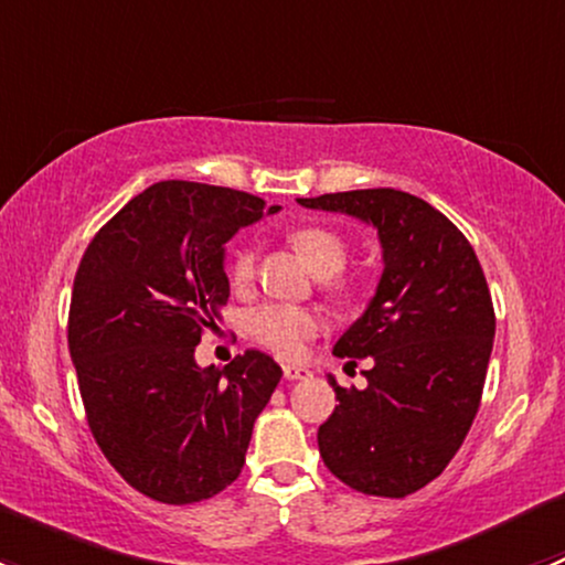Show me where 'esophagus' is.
Instances as JSON below:
<instances>
[{"label":"esophagus","mask_w":565,"mask_h":565,"mask_svg":"<svg viewBox=\"0 0 565 565\" xmlns=\"http://www.w3.org/2000/svg\"><path fill=\"white\" fill-rule=\"evenodd\" d=\"M306 377H311V369L295 366V363H287V366H284V380H289V383H295V380H306Z\"/></svg>","instance_id":"obj_1"}]
</instances>
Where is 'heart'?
<instances>
[{
    "label": "heart",
    "mask_w": 565,
    "mask_h": 565,
    "mask_svg": "<svg viewBox=\"0 0 565 565\" xmlns=\"http://www.w3.org/2000/svg\"><path fill=\"white\" fill-rule=\"evenodd\" d=\"M292 248L303 256L311 265L317 276H330V273L341 270L347 262L344 237L339 232L328 230V226H300L289 235ZM256 278V250L254 248H237L230 262V284L237 292L250 289ZM328 287H335L333 278H328ZM248 335L267 347L270 352L281 358H298L303 352L306 341L317 335L322 328V317L319 311L309 306H292V303H265L254 309L246 319Z\"/></svg>",
    "instance_id": "b5f03b06"
}]
</instances>
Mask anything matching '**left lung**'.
Wrapping results in <instances>:
<instances>
[{"label": "left lung", "mask_w": 565, "mask_h": 565, "mask_svg": "<svg viewBox=\"0 0 565 565\" xmlns=\"http://www.w3.org/2000/svg\"><path fill=\"white\" fill-rule=\"evenodd\" d=\"M309 210L372 224L383 276L333 355L369 358L366 388L333 377V415L319 426V457L347 487L407 498L435 481L470 431L487 380L494 309L481 262L457 226L393 188L298 199Z\"/></svg>", "instance_id": "1"}]
</instances>
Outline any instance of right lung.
Returning a JSON list of instances; mask_svg holds the SVG:
<instances>
[{
  "label": "right lung",
  "instance_id": "add662e5",
  "mask_svg": "<svg viewBox=\"0 0 565 565\" xmlns=\"http://www.w3.org/2000/svg\"><path fill=\"white\" fill-rule=\"evenodd\" d=\"M278 210L246 191L163 180L84 250L67 347L87 424L114 470L158 503H199L230 487L281 380L259 350L224 372L193 358L230 300L224 246Z\"/></svg>",
  "mask_w": 565,
  "mask_h": 565
}]
</instances>
